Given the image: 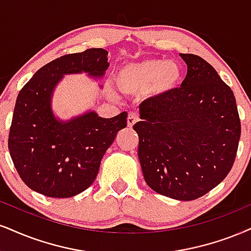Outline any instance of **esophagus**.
<instances>
[{"mask_svg":"<svg viewBox=\"0 0 251 251\" xmlns=\"http://www.w3.org/2000/svg\"><path fill=\"white\" fill-rule=\"evenodd\" d=\"M138 120H140V116H138L137 113H130L129 114L128 119H126V122H128V126L131 128Z\"/></svg>","mask_w":251,"mask_h":251,"instance_id":"34e87169","label":"esophagus"}]
</instances>
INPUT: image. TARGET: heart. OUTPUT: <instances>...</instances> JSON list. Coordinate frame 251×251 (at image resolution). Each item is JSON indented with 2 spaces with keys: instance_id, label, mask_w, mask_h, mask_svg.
Masks as SVG:
<instances>
[{
  "instance_id": "obj_1",
  "label": "heart",
  "mask_w": 251,
  "mask_h": 251,
  "mask_svg": "<svg viewBox=\"0 0 251 251\" xmlns=\"http://www.w3.org/2000/svg\"><path fill=\"white\" fill-rule=\"evenodd\" d=\"M115 83L126 94H136L149 88L156 97H165L181 81L178 64L163 59H147L121 66L115 74Z\"/></svg>"
}]
</instances>
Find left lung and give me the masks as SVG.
Returning a JSON list of instances; mask_svg holds the SVG:
<instances>
[{"label": "left lung", "instance_id": "obj_1", "mask_svg": "<svg viewBox=\"0 0 251 251\" xmlns=\"http://www.w3.org/2000/svg\"><path fill=\"white\" fill-rule=\"evenodd\" d=\"M187 74L180 87L140 106L138 158L149 187L177 200H196L233 168L241 136L234 93L214 67L180 53Z\"/></svg>", "mask_w": 251, "mask_h": 251}]
</instances>
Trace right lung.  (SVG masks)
<instances>
[{
	"label": "right lung",
	"mask_w": 251,
	"mask_h": 251,
	"mask_svg": "<svg viewBox=\"0 0 251 251\" xmlns=\"http://www.w3.org/2000/svg\"><path fill=\"white\" fill-rule=\"evenodd\" d=\"M103 49L61 55L33 74L18 93L8 138L12 163L31 190L50 198L81 193L97 178L104 152L126 126V113L111 119L89 111L60 122L51 97L64 74L102 76L109 63Z\"/></svg>",
	"instance_id": "right-lung-1"
}]
</instances>
